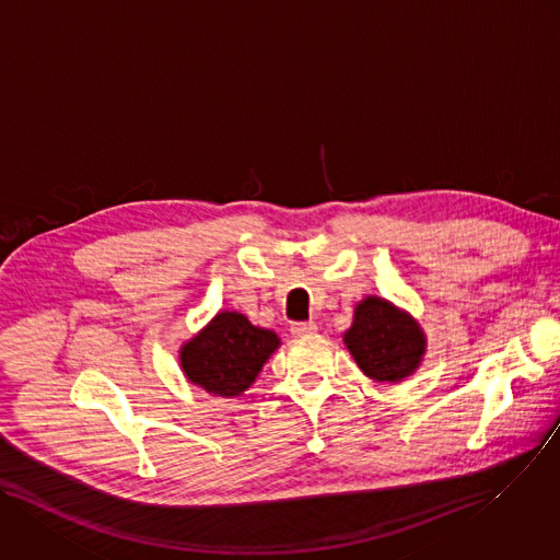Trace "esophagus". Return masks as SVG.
<instances>
[{
    "mask_svg": "<svg viewBox=\"0 0 560 560\" xmlns=\"http://www.w3.org/2000/svg\"><path fill=\"white\" fill-rule=\"evenodd\" d=\"M317 330L315 322H293L291 324V335L293 338H304V335H311Z\"/></svg>",
    "mask_w": 560,
    "mask_h": 560,
    "instance_id": "34e87169",
    "label": "esophagus"
}]
</instances>
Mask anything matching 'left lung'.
<instances>
[{
    "label": "left lung",
    "instance_id": "8db88e82",
    "mask_svg": "<svg viewBox=\"0 0 560 560\" xmlns=\"http://www.w3.org/2000/svg\"><path fill=\"white\" fill-rule=\"evenodd\" d=\"M342 340L366 377L388 384L415 375L428 349L421 324L380 295H366L355 304L351 328Z\"/></svg>",
    "mask_w": 560,
    "mask_h": 560
}]
</instances>
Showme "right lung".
<instances>
[{"label":"right lung","instance_id":"obj_1","mask_svg":"<svg viewBox=\"0 0 560 560\" xmlns=\"http://www.w3.org/2000/svg\"><path fill=\"white\" fill-rule=\"evenodd\" d=\"M280 349L278 332L238 311H218L178 351L189 384L213 397H238Z\"/></svg>","mask_w":560,"mask_h":560}]
</instances>
